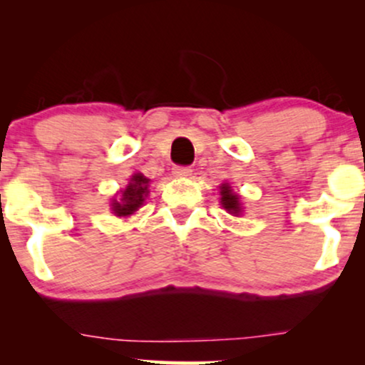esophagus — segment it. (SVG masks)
I'll list each match as a JSON object with an SVG mask.
<instances>
[{"label": "esophagus", "mask_w": 365, "mask_h": 365, "mask_svg": "<svg viewBox=\"0 0 365 365\" xmlns=\"http://www.w3.org/2000/svg\"><path fill=\"white\" fill-rule=\"evenodd\" d=\"M173 175L175 177H190L192 170L188 166H175Z\"/></svg>", "instance_id": "obj_1"}]
</instances>
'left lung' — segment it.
Masks as SVG:
<instances>
[{
	"label": "left lung",
	"instance_id": "left-lung-1",
	"mask_svg": "<svg viewBox=\"0 0 365 365\" xmlns=\"http://www.w3.org/2000/svg\"><path fill=\"white\" fill-rule=\"evenodd\" d=\"M221 204L228 212L232 215H240V202H238V195L232 192V187L223 185L221 187Z\"/></svg>",
	"mask_w": 365,
	"mask_h": 365
}]
</instances>
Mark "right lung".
<instances>
[{"label": "right lung", "mask_w": 365, "mask_h": 365, "mask_svg": "<svg viewBox=\"0 0 365 365\" xmlns=\"http://www.w3.org/2000/svg\"><path fill=\"white\" fill-rule=\"evenodd\" d=\"M148 183H149V178H145L144 175H140V173L133 175L127 188L121 192L120 202L118 200H115V202H113V211H115V215L116 216L133 215V212H135L137 209L142 206V202H144V197L148 195V192H149Z\"/></svg>", "instance_id": "add662e5"}]
</instances>
